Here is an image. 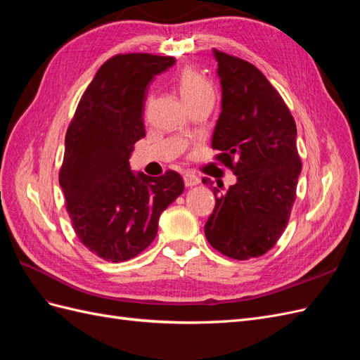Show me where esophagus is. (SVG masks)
Instances as JSON below:
<instances>
[{"label": "esophagus", "mask_w": 360, "mask_h": 360, "mask_svg": "<svg viewBox=\"0 0 360 360\" xmlns=\"http://www.w3.org/2000/svg\"><path fill=\"white\" fill-rule=\"evenodd\" d=\"M183 180H184V184H186L188 188H192V186H197V184L200 183V179L195 176V174L192 172H186L183 176Z\"/></svg>", "instance_id": "34e87169"}]
</instances>
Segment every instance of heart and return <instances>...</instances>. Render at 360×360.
<instances>
[{
	"instance_id": "b5f03b06",
	"label": "heart",
	"mask_w": 360,
	"mask_h": 360,
	"mask_svg": "<svg viewBox=\"0 0 360 360\" xmlns=\"http://www.w3.org/2000/svg\"><path fill=\"white\" fill-rule=\"evenodd\" d=\"M177 89L184 103L202 99V97H214L213 85L209 79L195 69H184L177 78Z\"/></svg>"
}]
</instances>
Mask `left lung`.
<instances>
[{
	"mask_svg": "<svg viewBox=\"0 0 360 360\" xmlns=\"http://www.w3.org/2000/svg\"><path fill=\"white\" fill-rule=\"evenodd\" d=\"M222 86V111L213 132L216 159L237 183L204 225L207 240L234 259L264 255L288 225L302 162L297 129L281 94L254 64L213 49ZM204 184H212L204 177Z\"/></svg>",
	"mask_w": 360,
	"mask_h": 360,
	"instance_id": "obj_1",
	"label": "left lung"
}]
</instances>
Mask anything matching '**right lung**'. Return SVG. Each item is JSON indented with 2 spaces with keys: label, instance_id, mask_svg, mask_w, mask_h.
Listing matches in <instances>:
<instances>
[{
  "label": "right lung",
  "instance_id": "add662e5",
  "mask_svg": "<svg viewBox=\"0 0 360 360\" xmlns=\"http://www.w3.org/2000/svg\"><path fill=\"white\" fill-rule=\"evenodd\" d=\"M174 57L118 53L86 86L68 127L60 168L66 210L79 242L105 261H127L150 246L159 216L184 191L179 172H132L129 158L146 136L147 86Z\"/></svg>",
  "mask_w": 360,
  "mask_h": 360
}]
</instances>
